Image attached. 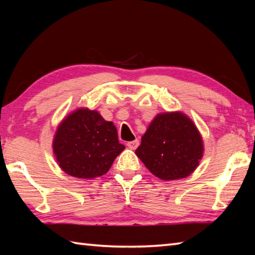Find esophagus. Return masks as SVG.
<instances>
[{
    "label": "esophagus",
    "instance_id": "34e87169",
    "mask_svg": "<svg viewBox=\"0 0 255 255\" xmlns=\"http://www.w3.org/2000/svg\"><path fill=\"white\" fill-rule=\"evenodd\" d=\"M139 145V140H133V141L127 142V147L131 150H136Z\"/></svg>",
    "mask_w": 255,
    "mask_h": 255
}]
</instances>
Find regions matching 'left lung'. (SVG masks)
I'll return each instance as SVG.
<instances>
[{"instance_id":"8db88e82","label":"left lung","mask_w":255,"mask_h":255,"mask_svg":"<svg viewBox=\"0 0 255 255\" xmlns=\"http://www.w3.org/2000/svg\"><path fill=\"white\" fill-rule=\"evenodd\" d=\"M203 153V139L197 127L181 112L158 114L136 150L145 167L164 181L192 174Z\"/></svg>"}]
</instances>
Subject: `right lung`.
Instances as JSON below:
<instances>
[{
    "label": "right lung",
    "instance_id": "obj_1",
    "mask_svg": "<svg viewBox=\"0 0 255 255\" xmlns=\"http://www.w3.org/2000/svg\"><path fill=\"white\" fill-rule=\"evenodd\" d=\"M53 153L67 174L79 178L102 176L125 149L117 129L96 111L79 108L63 119L53 138Z\"/></svg>",
    "mask_w": 255,
    "mask_h": 255
}]
</instances>
